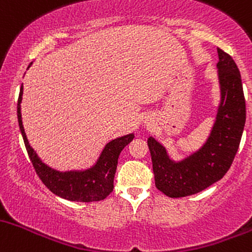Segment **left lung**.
Listing matches in <instances>:
<instances>
[{
  "label": "left lung",
  "mask_w": 252,
  "mask_h": 252,
  "mask_svg": "<svg viewBox=\"0 0 252 252\" xmlns=\"http://www.w3.org/2000/svg\"><path fill=\"white\" fill-rule=\"evenodd\" d=\"M220 100L216 123L201 149L185 159H170L162 144L150 137L155 183L169 197H183L203 190L224 177L238 151L245 125V98L238 66L230 55L218 49Z\"/></svg>",
  "instance_id": "left-lung-1"
}]
</instances>
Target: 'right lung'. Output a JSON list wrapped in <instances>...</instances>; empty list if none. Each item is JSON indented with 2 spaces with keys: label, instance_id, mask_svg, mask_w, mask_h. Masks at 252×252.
<instances>
[{
  "label": "right lung",
  "instance_id": "1",
  "mask_svg": "<svg viewBox=\"0 0 252 252\" xmlns=\"http://www.w3.org/2000/svg\"><path fill=\"white\" fill-rule=\"evenodd\" d=\"M31 65L32 63L28 65V67ZM22 94H24V88L21 87L18 100V121L20 131L24 138L25 146H26L31 162L34 166L35 172L38 174L41 182L53 194L58 195L65 200H69V201L93 202L106 199L114 188L113 183H114V175L117 171L119 155L126 145H128L133 140L134 134H127L109 141L101 152L97 162L92 168L81 171L55 170L41 162L36 152L31 148L30 143H28L24 125H22L21 106H20L22 101Z\"/></svg>",
  "mask_w": 252,
  "mask_h": 252
}]
</instances>
